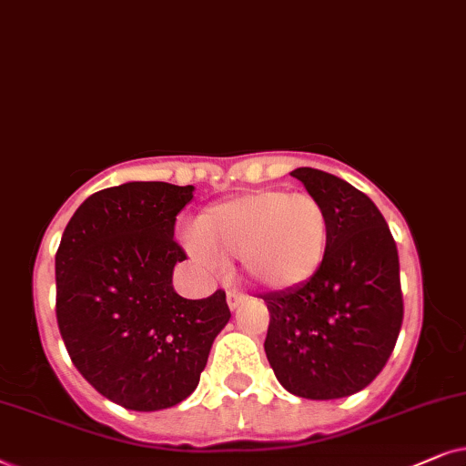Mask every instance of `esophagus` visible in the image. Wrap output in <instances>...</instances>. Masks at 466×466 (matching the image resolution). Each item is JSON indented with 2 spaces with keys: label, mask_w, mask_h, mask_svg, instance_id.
<instances>
[{
  "label": "esophagus",
  "mask_w": 466,
  "mask_h": 466,
  "mask_svg": "<svg viewBox=\"0 0 466 466\" xmlns=\"http://www.w3.org/2000/svg\"><path fill=\"white\" fill-rule=\"evenodd\" d=\"M243 300H245V296L240 294L238 289H228V307L232 309H238V305H243Z\"/></svg>",
  "instance_id": "esophagus-1"
}]
</instances>
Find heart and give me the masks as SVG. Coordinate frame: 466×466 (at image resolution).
<instances>
[{
	"instance_id": "obj_1",
	"label": "heart",
	"mask_w": 466,
	"mask_h": 466,
	"mask_svg": "<svg viewBox=\"0 0 466 466\" xmlns=\"http://www.w3.org/2000/svg\"><path fill=\"white\" fill-rule=\"evenodd\" d=\"M191 251L207 262L240 259L259 288L288 291L311 281L326 262L330 217L311 194L253 189L204 208Z\"/></svg>"
}]
</instances>
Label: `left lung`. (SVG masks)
I'll return each instance as SVG.
<instances>
[{
	"instance_id": "obj_1",
	"label": "left lung",
	"mask_w": 466,
	"mask_h": 466,
	"mask_svg": "<svg viewBox=\"0 0 466 466\" xmlns=\"http://www.w3.org/2000/svg\"><path fill=\"white\" fill-rule=\"evenodd\" d=\"M330 217L326 262L311 281L264 294V350L288 392L311 400L360 392L381 373L399 339V251L367 194L315 168L289 172Z\"/></svg>"
}]
</instances>
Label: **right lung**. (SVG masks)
<instances>
[{
  "label": "right lung",
  "mask_w": 466,
  "mask_h": 466,
  "mask_svg": "<svg viewBox=\"0 0 466 466\" xmlns=\"http://www.w3.org/2000/svg\"><path fill=\"white\" fill-rule=\"evenodd\" d=\"M194 185L132 181L86 198L57 256V324L78 373L132 411L175 407L198 388L226 291L187 300L172 288L185 251L175 221Z\"/></svg>",
  "instance_id": "right-lung-1"
}]
</instances>
